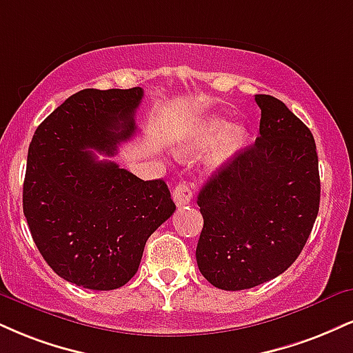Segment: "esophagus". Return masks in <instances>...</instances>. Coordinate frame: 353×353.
I'll return each mask as SVG.
<instances>
[{
  "instance_id": "obj_1",
  "label": "esophagus",
  "mask_w": 353,
  "mask_h": 353,
  "mask_svg": "<svg viewBox=\"0 0 353 353\" xmlns=\"http://www.w3.org/2000/svg\"><path fill=\"white\" fill-rule=\"evenodd\" d=\"M172 197L177 207L188 205V203L192 201V190H190L188 182H181V184H177L172 192Z\"/></svg>"
}]
</instances>
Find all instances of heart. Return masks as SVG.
Wrapping results in <instances>:
<instances>
[{
  "label": "heart",
  "instance_id": "1",
  "mask_svg": "<svg viewBox=\"0 0 353 353\" xmlns=\"http://www.w3.org/2000/svg\"><path fill=\"white\" fill-rule=\"evenodd\" d=\"M215 143L210 156L212 168H220L227 164L233 156L239 152L246 143V131L239 125H230L225 118L220 117H203L194 121L181 133L179 138V154L182 158L199 154Z\"/></svg>",
  "mask_w": 353,
  "mask_h": 353
}]
</instances>
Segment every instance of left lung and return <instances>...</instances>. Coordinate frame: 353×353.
<instances>
[{
    "mask_svg": "<svg viewBox=\"0 0 353 353\" xmlns=\"http://www.w3.org/2000/svg\"><path fill=\"white\" fill-rule=\"evenodd\" d=\"M260 136L201 189L203 217L195 258L225 291L250 290L284 273L303 252L321 202L311 130L281 100L254 95Z\"/></svg>",
    "mask_w": 353,
    "mask_h": 353,
    "instance_id": "left-lung-1",
    "label": "left lung"
}]
</instances>
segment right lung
I'll use <instances>...</instances> for the list:
<instances>
[{
	"instance_id": "obj_1",
	"label": "right lung",
	"mask_w": 353,
	"mask_h": 353,
	"mask_svg": "<svg viewBox=\"0 0 353 353\" xmlns=\"http://www.w3.org/2000/svg\"><path fill=\"white\" fill-rule=\"evenodd\" d=\"M143 88H85L37 126L28 151L23 210L37 250L65 281L95 291L136 274L151 233L176 210L163 179L143 181L113 161L136 133Z\"/></svg>"
}]
</instances>
